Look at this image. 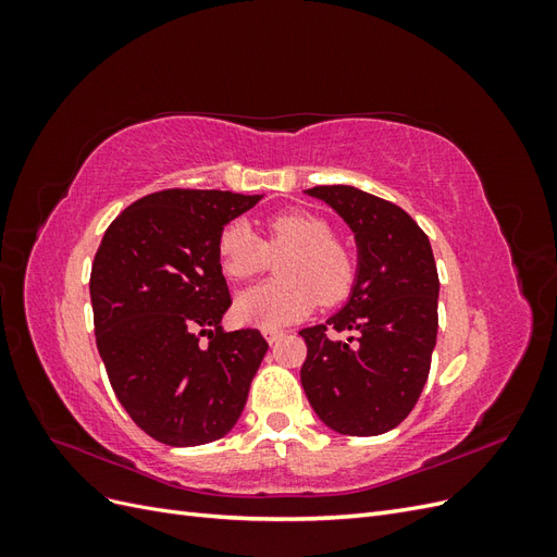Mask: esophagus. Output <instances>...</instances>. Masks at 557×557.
Here are the masks:
<instances>
[{"label": "esophagus", "mask_w": 557, "mask_h": 557, "mask_svg": "<svg viewBox=\"0 0 557 557\" xmlns=\"http://www.w3.org/2000/svg\"><path fill=\"white\" fill-rule=\"evenodd\" d=\"M262 334H264V339L269 342V344H276L281 336H283V330H276V327H267V330H262Z\"/></svg>", "instance_id": "1"}]
</instances>
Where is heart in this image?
<instances>
[{"instance_id":"heart-1","label":"heart","mask_w":557,"mask_h":557,"mask_svg":"<svg viewBox=\"0 0 557 557\" xmlns=\"http://www.w3.org/2000/svg\"><path fill=\"white\" fill-rule=\"evenodd\" d=\"M278 262L281 281L242 293L234 313L248 325L281 327L307 318L318 297L325 305L344 299L356 281V260L334 239L332 225L309 211H283L267 221L262 242L246 221H230L218 234V262L232 281H248L264 272L269 256Z\"/></svg>"}]
</instances>
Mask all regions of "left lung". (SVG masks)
Returning <instances> with one entry per match:
<instances>
[{
  "mask_svg": "<svg viewBox=\"0 0 557 557\" xmlns=\"http://www.w3.org/2000/svg\"><path fill=\"white\" fill-rule=\"evenodd\" d=\"M307 195L323 199L356 234L358 272L344 309L299 332L307 342L301 385L327 428L376 436L411 413L430 374L440 327L432 246L393 201L352 185H315Z\"/></svg>",
  "mask_w": 557,
  "mask_h": 557,
  "instance_id": "1",
  "label": "left lung"
}]
</instances>
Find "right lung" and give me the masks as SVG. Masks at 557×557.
Returning a JSON list of instances; mask_svg holds the SVG:
<instances>
[{"instance_id":"1","label":"right lung","mask_w":557,"mask_h":557,"mask_svg":"<svg viewBox=\"0 0 557 557\" xmlns=\"http://www.w3.org/2000/svg\"><path fill=\"white\" fill-rule=\"evenodd\" d=\"M260 199L178 188L146 195L115 218L97 248V350L117 401L156 442L211 444L246 407L269 344L258 330L221 327L232 299L218 234Z\"/></svg>"}]
</instances>
